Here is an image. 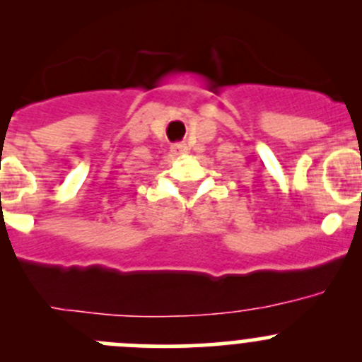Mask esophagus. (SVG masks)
Listing matches in <instances>:
<instances>
[{
  "label": "esophagus",
  "mask_w": 362,
  "mask_h": 362,
  "mask_svg": "<svg viewBox=\"0 0 362 362\" xmlns=\"http://www.w3.org/2000/svg\"><path fill=\"white\" fill-rule=\"evenodd\" d=\"M171 152H173L175 156H182L187 152V145L185 144H175L173 147H171Z\"/></svg>",
  "instance_id": "esophagus-1"
}]
</instances>
